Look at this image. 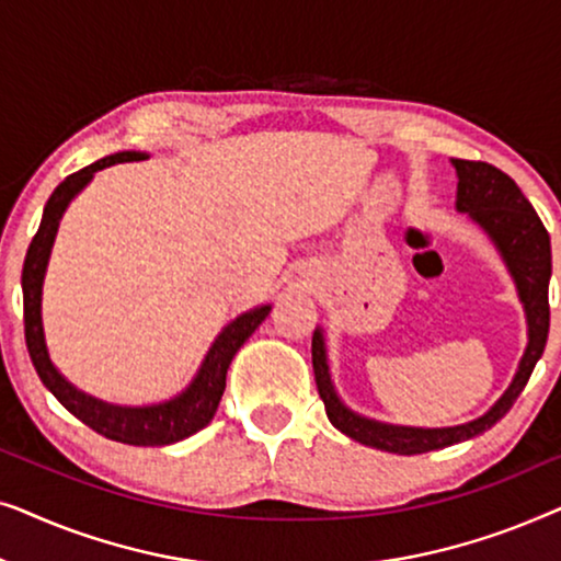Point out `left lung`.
Wrapping results in <instances>:
<instances>
[{
	"instance_id": "obj_1",
	"label": "left lung",
	"mask_w": 561,
	"mask_h": 561,
	"mask_svg": "<svg viewBox=\"0 0 561 561\" xmlns=\"http://www.w3.org/2000/svg\"><path fill=\"white\" fill-rule=\"evenodd\" d=\"M457 171V211H465L474 225L485 229V234L501 252L505 267H508L513 283L518 288V298L524 304L528 344L520 357L516 378L508 390L497 398L493 409L482 413L480 419L467 421L459 426L447 428H416V426H393L382 421L365 419L350 411L336 396L332 375L327 363L324 332L317 329L311 340V363L317 375V388L324 401L327 416L332 424L365 447H375L393 455H424V451L444 449L451 444L472 439L490 426L497 424L511 405L516 403L520 390L526 388L536 363L543 355L549 336V278H551V242L547 227L541 225L539 214L520 194L516 181L495 165L480 163V160L451 158Z\"/></svg>"
}]
</instances>
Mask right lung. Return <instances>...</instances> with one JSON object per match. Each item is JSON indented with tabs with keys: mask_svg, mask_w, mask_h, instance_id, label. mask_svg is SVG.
<instances>
[{
	"mask_svg": "<svg viewBox=\"0 0 561 561\" xmlns=\"http://www.w3.org/2000/svg\"><path fill=\"white\" fill-rule=\"evenodd\" d=\"M145 158H148L145 152L135 150L114 152V156L96 160V163L81 168L79 173H71L64 183H58V188L53 191L48 204H45L41 227H37L33 242H30L25 265H22V301H25V342L30 359H33L43 386L58 398L60 405L112 442L133 444V447H165V444H175L202 432L214 419L221 393H225L227 370L232 365V357L250 340V334L263 324L267 313H271V304L244 311L234 321H229L214 340L209 352H206L191 386L171 401L152 405H114L83 393L58 373V367L50 363L48 347H45L43 280L60 219H64V211L73 202V196L94 179L96 171L114 163H133V160Z\"/></svg>",
	"mask_w": 561,
	"mask_h": 561,
	"instance_id": "obj_1",
	"label": "right lung"
}]
</instances>
